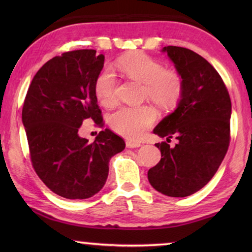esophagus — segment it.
<instances>
[{
    "mask_svg": "<svg viewBox=\"0 0 252 252\" xmlns=\"http://www.w3.org/2000/svg\"><path fill=\"white\" fill-rule=\"evenodd\" d=\"M126 143L127 148H139V147H141V142L132 141V140H126Z\"/></svg>",
    "mask_w": 252,
    "mask_h": 252,
    "instance_id": "obj_1",
    "label": "esophagus"
}]
</instances>
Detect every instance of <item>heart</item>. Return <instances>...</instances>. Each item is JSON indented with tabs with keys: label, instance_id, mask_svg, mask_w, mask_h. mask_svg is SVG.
Segmentation results:
<instances>
[{
	"label": "heart",
	"instance_id": "b5f03b06",
	"mask_svg": "<svg viewBox=\"0 0 252 252\" xmlns=\"http://www.w3.org/2000/svg\"><path fill=\"white\" fill-rule=\"evenodd\" d=\"M118 66L127 78L143 83V96L163 110H172L180 103L185 92L181 73L174 69H164L161 62L142 52H134L119 59ZM118 80L112 70L104 69L94 84L96 99L110 108L118 102ZM157 119L152 105L123 106L109 118L112 129L126 138L138 140L150 129Z\"/></svg>",
	"mask_w": 252,
	"mask_h": 252
}]
</instances>
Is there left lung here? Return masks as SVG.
<instances>
[{"label":"left lung","instance_id":"obj_1","mask_svg":"<svg viewBox=\"0 0 252 252\" xmlns=\"http://www.w3.org/2000/svg\"><path fill=\"white\" fill-rule=\"evenodd\" d=\"M163 51L180 72L185 92L177 110L153 130L167 141L156 143L159 163L148 171L150 185L169 197L197 192L211 180L230 143L231 100L217 70L201 55L180 46ZM178 142L170 147V138Z\"/></svg>","mask_w":252,"mask_h":252}]
</instances>
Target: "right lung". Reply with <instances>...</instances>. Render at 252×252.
Instances as JSON below:
<instances>
[{"instance_id":"right-lung-1","label":"right lung","mask_w":252,"mask_h":252,"mask_svg":"<svg viewBox=\"0 0 252 252\" xmlns=\"http://www.w3.org/2000/svg\"><path fill=\"white\" fill-rule=\"evenodd\" d=\"M104 55L75 50L49 60L34 75L22 109L30 158L44 185L65 199H88L103 188L111 157L126 142L109 129L92 143L80 138L84 120L103 127L94 84Z\"/></svg>"}]
</instances>
